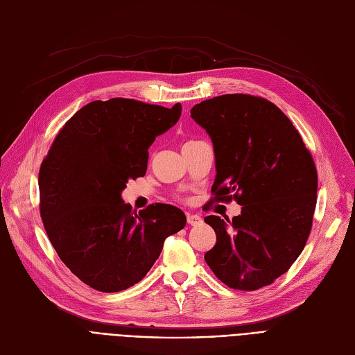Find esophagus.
Listing matches in <instances>:
<instances>
[{"label":"esophagus","mask_w":355,"mask_h":355,"mask_svg":"<svg viewBox=\"0 0 355 355\" xmlns=\"http://www.w3.org/2000/svg\"><path fill=\"white\" fill-rule=\"evenodd\" d=\"M201 217L197 216V214H187V223L190 226H198L201 223Z\"/></svg>","instance_id":"1"}]
</instances>
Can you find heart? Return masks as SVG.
Here are the masks:
<instances>
[{
  "label": "heart",
  "instance_id": "1",
  "mask_svg": "<svg viewBox=\"0 0 355 355\" xmlns=\"http://www.w3.org/2000/svg\"><path fill=\"white\" fill-rule=\"evenodd\" d=\"M194 142H198V141H189V142H185L184 145H190V144H194Z\"/></svg>",
  "mask_w": 355,
  "mask_h": 355
}]
</instances>
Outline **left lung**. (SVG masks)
I'll list each match as a JSON object with an SVG mask.
<instances>
[{
    "label": "left lung",
    "instance_id": "8db88e82",
    "mask_svg": "<svg viewBox=\"0 0 355 355\" xmlns=\"http://www.w3.org/2000/svg\"><path fill=\"white\" fill-rule=\"evenodd\" d=\"M191 118L210 135L214 201L236 200L232 220L207 216L217 236L204 254L220 281L256 291L289 270L306 245L318 175L293 123L272 102L243 93L197 103Z\"/></svg>",
    "mask_w": 355,
    "mask_h": 355
}]
</instances>
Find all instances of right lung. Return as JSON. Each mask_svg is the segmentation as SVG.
I'll list each match as a JSON object with an SVG mask.
<instances>
[{"label":"right lung","mask_w":355,"mask_h":355,"mask_svg":"<svg viewBox=\"0 0 355 355\" xmlns=\"http://www.w3.org/2000/svg\"><path fill=\"white\" fill-rule=\"evenodd\" d=\"M171 109L134 99L93 101L54 138L39 173L40 214L62 262L90 288L134 286L159 257L168 236L185 226L171 204L137 213L121 197L128 180L144 177L148 148L174 126Z\"/></svg>","instance_id":"right-lung-1"}]
</instances>
